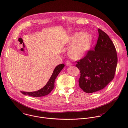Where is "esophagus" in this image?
Listing matches in <instances>:
<instances>
[{"mask_svg": "<svg viewBox=\"0 0 128 128\" xmlns=\"http://www.w3.org/2000/svg\"><path fill=\"white\" fill-rule=\"evenodd\" d=\"M65 63H66V65L67 66H70V65H71V63L70 61H66V62H65Z\"/></svg>", "mask_w": 128, "mask_h": 128, "instance_id": "esophagus-1", "label": "esophagus"}]
</instances>
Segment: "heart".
Instances as JSON below:
<instances>
[{
    "label": "heart",
    "instance_id": "obj_1",
    "mask_svg": "<svg viewBox=\"0 0 128 128\" xmlns=\"http://www.w3.org/2000/svg\"><path fill=\"white\" fill-rule=\"evenodd\" d=\"M93 42L92 35L83 32L75 33L71 37L68 54L73 59H78L83 57L89 50Z\"/></svg>",
    "mask_w": 128,
    "mask_h": 128
}]
</instances>
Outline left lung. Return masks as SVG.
<instances>
[{
    "label": "left lung",
    "instance_id": "8db88e82",
    "mask_svg": "<svg viewBox=\"0 0 128 128\" xmlns=\"http://www.w3.org/2000/svg\"><path fill=\"white\" fill-rule=\"evenodd\" d=\"M99 37L93 50L76 61L80 71V87L91 93L104 89L114 78L118 62L117 51L109 36L98 28Z\"/></svg>",
    "mask_w": 128,
    "mask_h": 128
}]
</instances>
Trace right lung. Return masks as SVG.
Returning a JSON list of instances; mask_svg holds the SVG:
<instances>
[{"label": "right lung", "mask_w": 128, "mask_h": 128, "mask_svg": "<svg viewBox=\"0 0 128 128\" xmlns=\"http://www.w3.org/2000/svg\"><path fill=\"white\" fill-rule=\"evenodd\" d=\"M65 66L64 64H61L56 66L55 68L52 76L49 79V81L47 83L46 85L43 87L42 89L35 92H22L20 91L24 95H27L30 96L34 97H42L49 94L52 90L54 88V82L55 80L57 77L58 75L60 73V72L63 69L64 67Z\"/></svg>", "instance_id": "obj_1"}]
</instances>
